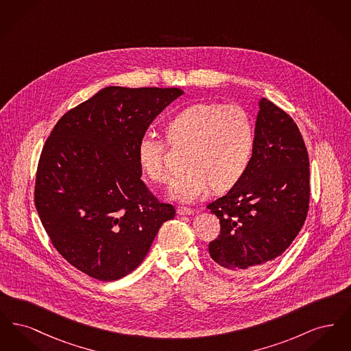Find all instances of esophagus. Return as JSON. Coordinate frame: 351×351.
I'll list each match as a JSON object with an SVG mask.
<instances>
[{
    "mask_svg": "<svg viewBox=\"0 0 351 351\" xmlns=\"http://www.w3.org/2000/svg\"><path fill=\"white\" fill-rule=\"evenodd\" d=\"M193 213H195V210L191 209V208H185V206H179L178 208V215H180V216H191Z\"/></svg>",
    "mask_w": 351,
    "mask_h": 351,
    "instance_id": "esophagus-1",
    "label": "esophagus"
}]
</instances>
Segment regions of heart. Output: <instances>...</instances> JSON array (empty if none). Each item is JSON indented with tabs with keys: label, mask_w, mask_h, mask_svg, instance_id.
Here are the masks:
<instances>
[{
	"label": "heart",
	"mask_w": 351,
	"mask_h": 351,
	"mask_svg": "<svg viewBox=\"0 0 351 351\" xmlns=\"http://www.w3.org/2000/svg\"><path fill=\"white\" fill-rule=\"evenodd\" d=\"M173 143L191 145L188 168L169 186V196L180 202L206 197L213 188L225 191L238 183L250 166L255 147V123L241 105L200 102L179 112L168 122ZM166 141L143 134L136 146L141 169L158 183L168 180Z\"/></svg>",
	"instance_id": "1"
}]
</instances>
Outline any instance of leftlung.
<instances>
[{
    "instance_id": "1",
    "label": "left lung",
    "mask_w": 351,
    "mask_h": 351,
    "mask_svg": "<svg viewBox=\"0 0 351 351\" xmlns=\"http://www.w3.org/2000/svg\"><path fill=\"white\" fill-rule=\"evenodd\" d=\"M255 132L247 171L206 206L221 225L209 254L239 276L254 275L279 258L300 232L309 208V158L295 121L263 97Z\"/></svg>"
}]
</instances>
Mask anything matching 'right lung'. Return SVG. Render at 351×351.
I'll return each mask as SVG.
<instances>
[{"label": "right lung", "mask_w": 351, "mask_h": 351, "mask_svg": "<svg viewBox=\"0 0 351 351\" xmlns=\"http://www.w3.org/2000/svg\"><path fill=\"white\" fill-rule=\"evenodd\" d=\"M179 88L106 86L58 121L38 163L34 200L53 247L102 282L138 267L175 217L141 179L136 146Z\"/></svg>", "instance_id": "add662e5"}]
</instances>
